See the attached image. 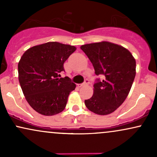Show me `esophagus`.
<instances>
[{"label":"esophagus","instance_id":"obj_1","mask_svg":"<svg viewBox=\"0 0 157 157\" xmlns=\"http://www.w3.org/2000/svg\"><path fill=\"white\" fill-rule=\"evenodd\" d=\"M89 83V80H88V79H86V80H85V82H83V83H82V84H78V85H77V86H78V87H82V86H86V85H88Z\"/></svg>","mask_w":157,"mask_h":157}]
</instances>
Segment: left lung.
I'll return each instance as SVG.
<instances>
[{
	"instance_id": "1",
	"label": "left lung",
	"mask_w": 157,
	"mask_h": 157,
	"mask_svg": "<svg viewBox=\"0 0 157 157\" xmlns=\"http://www.w3.org/2000/svg\"><path fill=\"white\" fill-rule=\"evenodd\" d=\"M94 68L97 78L94 84V94L85 104L92 112L107 115L122 105L128 95L135 75L136 60L131 52L112 43H94L80 47Z\"/></svg>"
}]
</instances>
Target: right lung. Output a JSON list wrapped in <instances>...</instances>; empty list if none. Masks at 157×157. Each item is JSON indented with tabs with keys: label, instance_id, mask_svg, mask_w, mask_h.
I'll list each match as a JSON object with an SVG mask.
<instances>
[{
	"label": "right lung",
	"instance_id": "obj_1",
	"mask_svg": "<svg viewBox=\"0 0 157 157\" xmlns=\"http://www.w3.org/2000/svg\"><path fill=\"white\" fill-rule=\"evenodd\" d=\"M76 48L48 42L29 48L18 63L19 82L27 102L45 116L60 113L76 85L68 77L59 78L63 64Z\"/></svg>",
	"mask_w": 157,
	"mask_h": 157
}]
</instances>
